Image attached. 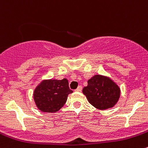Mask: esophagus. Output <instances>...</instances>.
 I'll return each mask as SVG.
<instances>
[{"mask_svg":"<svg viewBox=\"0 0 148 148\" xmlns=\"http://www.w3.org/2000/svg\"><path fill=\"white\" fill-rule=\"evenodd\" d=\"M81 90H82V86H79L77 88V89H76V90H75V91L80 92V91H81Z\"/></svg>","mask_w":148,"mask_h":148,"instance_id":"esophagus-1","label":"esophagus"}]
</instances>
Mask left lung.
Instances as JSON below:
<instances>
[{
    "mask_svg": "<svg viewBox=\"0 0 148 148\" xmlns=\"http://www.w3.org/2000/svg\"><path fill=\"white\" fill-rule=\"evenodd\" d=\"M83 93L89 103L100 110L110 109L115 106L120 97V88L110 77L95 75L88 80Z\"/></svg>",
    "mask_w": 148,
    "mask_h": 148,
    "instance_id": "1",
    "label": "left lung"
}]
</instances>
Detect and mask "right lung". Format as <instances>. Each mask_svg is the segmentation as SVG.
Wrapping results in <instances>:
<instances>
[{"label":"right lung","instance_id":"add662e5","mask_svg":"<svg viewBox=\"0 0 148 148\" xmlns=\"http://www.w3.org/2000/svg\"><path fill=\"white\" fill-rule=\"evenodd\" d=\"M72 93L66 78L49 79L43 80L36 86L33 96L36 107L41 112L54 113L64 106L68 95Z\"/></svg>","mask_w":148,"mask_h":148}]
</instances>
